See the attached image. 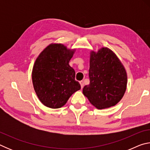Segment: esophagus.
Segmentation results:
<instances>
[{"label":"esophagus","instance_id":"esophagus-1","mask_svg":"<svg viewBox=\"0 0 150 150\" xmlns=\"http://www.w3.org/2000/svg\"><path fill=\"white\" fill-rule=\"evenodd\" d=\"M79 83H80V85H81V88H83V87H84V82H83V81H79Z\"/></svg>","mask_w":150,"mask_h":150}]
</instances>
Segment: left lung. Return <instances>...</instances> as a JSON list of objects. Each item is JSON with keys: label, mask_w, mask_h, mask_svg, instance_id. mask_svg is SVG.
<instances>
[{"label": "left lung", "mask_w": 150, "mask_h": 150, "mask_svg": "<svg viewBox=\"0 0 150 150\" xmlns=\"http://www.w3.org/2000/svg\"><path fill=\"white\" fill-rule=\"evenodd\" d=\"M90 83L83 93L98 109L116 105L126 90L127 73L120 60L108 47L90 53Z\"/></svg>", "instance_id": "1"}]
</instances>
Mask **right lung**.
<instances>
[{"label": "right lung", "mask_w": 150, "mask_h": 150, "mask_svg": "<svg viewBox=\"0 0 150 150\" xmlns=\"http://www.w3.org/2000/svg\"><path fill=\"white\" fill-rule=\"evenodd\" d=\"M75 52L62 44H51L35 59L32 73L33 86L40 102L47 107H62L80 90L75 70L69 64Z\"/></svg>", "instance_id": "1"}]
</instances>
